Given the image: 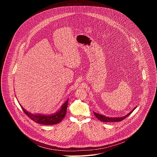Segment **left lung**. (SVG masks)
I'll use <instances>...</instances> for the list:
<instances>
[{
  "label": "left lung",
  "instance_id": "1",
  "mask_svg": "<svg viewBox=\"0 0 157 157\" xmlns=\"http://www.w3.org/2000/svg\"><path fill=\"white\" fill-rule=\"evenodd\" d=\"M137 107H134L133 109L130 112V113H129L128 114H127L126 116H124V117H106L105 116H103V115H101V114H98V113H96L94 112V114L95 115V116L101 121L102 122H120V121H123L124 119H125L126 117H127L132 112L135 110L136 109Z\"/></svg>",
  "mask_w": 157,
  "mask_h": 157
}]
</instances>
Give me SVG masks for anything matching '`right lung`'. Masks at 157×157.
Segmentation results:
<instances>
[{
    "instance_id": "right-lung-1",
    "label": "right lung",
    "mask_w": 157,
    "mask_h": 157,
    "mask_svg": "<svg viewBox=\"0 0 157 157\" xmlns=\"http://www.w3.org/2000/svg\"><path fill=\"white\" fill-rule=\"evenodd\" d=\"M68 99L61 106V109L57 111L56 113L51 115H43V114H33L27 111L24 108L21 107L25 114L29 116L32 121L37 124L43 125H54L59 123L64 117L66 114L67 106H68Z\"/></svg>"
}]
</instances>
